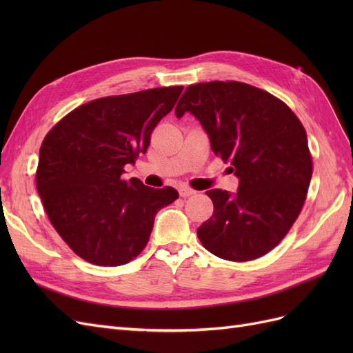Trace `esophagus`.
Masks as SVG:
<instances>
[{
	"mask_svg": "<svg viewBox=\"0 0 353 353\" xmlns=\"http://www.w3.org/2000/svg\"><path fill=\"white\" fill-rule=\"evenodd\" d=\"M193 194H196V190H193V188H190V187H181L179 188V196L181 197H190Z\"/></svg>",
	"mask_w": 353,
	"mask_h": 353,
	"instance_id": "1",
	"label": "esophagus"
}]
</instances>
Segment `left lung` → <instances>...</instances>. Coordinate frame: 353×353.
I'll return each instance as SVG.
<instances>
[{
	"label": "left lung",
	"instance_id": "8db88e82",
	"mask_svg": "<svg viewBox=\"0 0 353 353\" xmlns=\"http://www.w3.org/2000/svg\"><path fill=\"white\" fill-rule=\"evenodd\" d=\"M187 112L239 178L236 193L206 191L213 213L197 228L200 241L227 261L261 258L284 239L306 199L312 159L303 125L281 100L236 81L190 85L175 114Z\"/></svg>",
	"mask_w": 353,
	"mask_h": 353
}]
</instances>
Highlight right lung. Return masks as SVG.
<instances>
[{"label": "right lung", "mask_w": 353, "mask_h": 353, "mask_svg": "<svg viewBox=\"0 0 353 353\" xmlns=\"http://www.w3.org/2000/svg\"><path fill=\"white\" fill-rule=\"evenodd\" d=\"M181 91L153 88L90 101L42 141L38 194L52 227L82 259L100 266L132 261L145 248L156 213L178 199L172 187L152 188L122 174L147 152Z\"/></svg>", "instance_id": "right-lung-1"}]
</instances>
